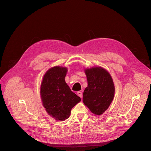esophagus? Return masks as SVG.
Returning <instances> with one entry per match:
<instances>
[{
    "instance_id": "1",
    "label": "esophagus",
    "mask_w": 151,
    "mask_h": 151,
    "mask_svg": "<svg viewBox=\"0 0 151 151\" xmlns=\"http://www.w3.org/2000/svg\"><path fill=\"white\" fill-rule=\"evenodd\" d=\"M77 95H78L80 98H82V97H83V94H82V92H81V91H78V92H77Z\"/></svg>"
}]
</instances>
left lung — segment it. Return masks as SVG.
<instances>
[{"label": "left lung", "instance_id": "1", "mask_svg": "<svg viewBox=\"0 0 151 151\" xmlns=\"http://www.w3.org/2000/svg\"><path fill=\"white\" fill-rule=\"evenodd\" d=\"M88 86L83 95V101L96 115H101L111 103L115 87L110 74L101 67H93L85 70Z\"/></svg>", "mask_w": 151, "mask_h": 151}]
</instances>
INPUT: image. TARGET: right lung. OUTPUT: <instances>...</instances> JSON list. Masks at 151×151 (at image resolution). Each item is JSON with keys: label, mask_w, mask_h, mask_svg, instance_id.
I'll list each match as a JSON object with an SVG mask.
<instances>
[{"label": "right lung", "mask_w": 151, "mask_h": 151, "mask_svg": "<svg viewBox=\"0 0 151 151\" xmlns=\"http://www.w3.org/2000/svg\"><path fill=\"white\" fill-rule=\"evenodd\" d=\"M67 71L66 68L58 66L50 68L44 75L40 86L43 106L57 120L68 119L72 108L81 100L65 82Z\"/></svg>", "instance_id": "add662e5"}]
</instances>
